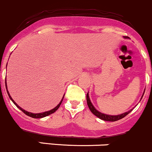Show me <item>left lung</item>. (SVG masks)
I'll list each match as a JSON object with an SVG mask.
<instances>
[{
  "label": "left lung",
  "instance_id": "obj_1",
  "mask_svg": "<svg viewBox=\"0 0 152 152\" xmlns=\"http://www.w3.org/2000/svg\"><path fill=\"white\" fill-rule=\"evenodd\" d=\"M124 38H128V37H127V36H124ZM144 92H145V91L143 92L140 100H141L142 97H143ZM87 105H88L89 110H90L91 112H92V114H93L94 115H95V116H96L97 117H98L99 119H102V120H104V121H108V122H115V121L119 120V119H122V118H124V116H127L129 113H130L131 111H132V109H130V111H128L127 112H124V113H123V114H121L119 115H108V114H103V113L100 112V111H97L96 108L94 107V105H92V102H91V100H90V98H89V92H87Z\"/></svg>",
  "mask_w": 152,
  "mask_h": 152
}]
</instances>
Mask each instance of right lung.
<instances>
[{"label": "right lung", "mask_w": 152, "mask_h": 152, "mask_svg": "<svg viewBox=\"0 0 152 152\" xmlns=\"http://www.w3.org/2000/svg\"><path fill=\"white\" fill-rule=\"evenodd\" d=\"M6 91H7L8 95H9V98H10L11 100H12V101L13 102V103H14V104L16 106H17V108H19V109H20V110H21V111H22V112L24 113V114H26L27 116H30V117H32V118H35V119H38V118H43V117H45V116H49V115H50V114H53V113H55V111H57V109H58V108H59V107H60V105H61L62 102H63V98H64V96H65V95H63V98H62V100H60V103H59V104L57 105V106L55 107V108H52V110H49V111H44V112H42V113H38V114H34V113L28 112V111H25V110H24L23 108H22L21 107H20V106H19V105H17V103H16V102L14 101V100H13V99H12V97H11L10 94H9V91H8V89H7V85H6Z\"/></svg>", "instance_id": "obj_1"}]
</instances>
